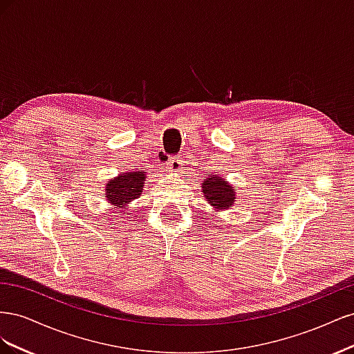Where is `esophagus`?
<instances>
[{
    "label": "esophagus",
    "instance_id": "obj_1",
    "mask_svg": "<svg viewBox=\"0 0 354 354\" xmlns=\"http://www.w3.org/2000/svg\"><path fill=\"white\" fill-rule=\"evenodd\" d=\"M167 167H168V171L171 174H177V173H180V169H181V159L180 158H173V159H169L168 160V164H167Z\"/></svg>",
    "mask_w": 354,
    "mask_h": 354
}]
</instances>
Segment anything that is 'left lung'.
Wrapping results in <instances>:
<instances>
[{
	"instance_id": "obj_1",
	"label": "left lung",
	"mask_w": 354,
	"mask_h": 354,
	"mask_svg": "<svg viewBox=\"0 0 354 354\" xmlns=\"http://www.w3.org/2000/svg\"><path fill=\"white\" fill-rule=\"evenodd\" d=\"M201 187L203 192V198L207 199V202L216 211V216L218 211H226L234 205L236 190H234L229 181H224L223 177L208 174V177L202 181Z\"/></svg>"
}]
</instances>
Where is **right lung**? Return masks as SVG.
Instances as JSON below:
<instances>
[{
    "instance_id": "add662e5",
    "label": "right lung",
    "mask_w": 354,
    "mask_h": 354,
    "mask_svg": "<svg viewBox=\"0 0 354 354\" xmlns=\"http://www.w3.org/2000/svg\"><path fill=\"white\" fill-rule=\"evenodd\" d=\"M146 183V171H125L115 178L106 181L104 198L116 211L127 209L128 203L140 198Z\"/></svg>"
}]
</instances>
